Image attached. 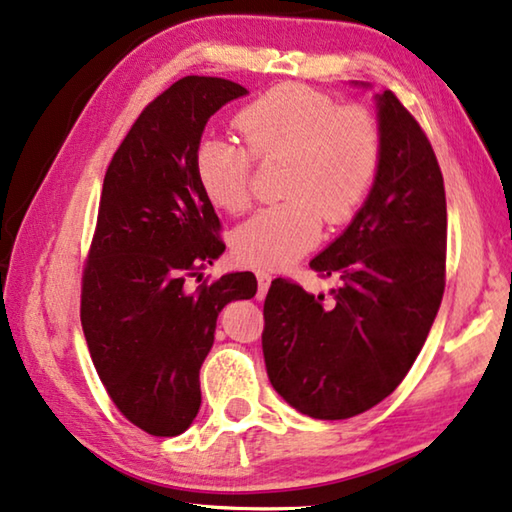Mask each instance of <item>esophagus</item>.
<instances>
[{"mask_svg": "<svg viewBox=\"0 0 512 512\" xmlns=\"http://www.w3.org/2000/svg\"><path fill=\"white\" fill-rule=\"evenodd\" d=\"M256 279H258V297L263 300V295L267 293V288H270V281H272V274L267 270H256Z\"/></svg>", "mask_w": 512, "mask_h": 512, "instance_id": "1", "label": "esophagus"}]
</instances>
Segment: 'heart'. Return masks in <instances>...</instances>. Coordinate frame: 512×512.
Returning <instances> with one entry per match:
<instances>
[{
  "instance_id": "heart-1",
  "label": "heart",
  "mask_w": 512,
  "mask_h": 512,
  "mask_svg": "<svg viewBox=\"0 0 512 512\" xmlns=\"http://www.w3.org/2000/svg\"><path fill=\"white\" fill-rule=\"evenodd\" d=\"M245 146L203 137L194 148V178L217 210L238 215L251 203L254 160L286 162V201L258 210L233 231V251L254 267L279 270L318 245L325 219L357 215L382 167V130L359 105H341L302 84H279L235 116Z\"/></svg>"
}]
</instances>
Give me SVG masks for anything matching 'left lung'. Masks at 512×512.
Returning <instances> with one entry per match:
<instances>
[{
  "mask_svg": "<svg viewBox=\"0 0 512 512\" xmlns=\"http://www.w3.org/2000/svg\"><path fill=\"white\" fill-rule=\"evenodd\" d=\"M375 100L380 174L348 229L309 263L341 286L325 302L274 279L263 306L267 377L313 419H350L387 398L419 357L446 286L442 169L396 93Z\"/></svg>",
  "mask_w": 512,
  "mask_h": 512,
  "instance_id": "obj_1",
  "label": "left lung"
}]
</instances>
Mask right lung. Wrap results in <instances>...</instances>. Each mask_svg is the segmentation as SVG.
<instances>
[{
    "instance_id": "obj_1",
    "label": "right lung",
    "mask_w": 512,
    "mask_h": 512,
    "mask_svg": "<svg viewBox=\"0 0 512 512\" xmlns=\"http://www.w3.org/2000/svg\"><path fill=\"white\" fill-rule=\"evenodd\" d=\"M245 93L222 77L174 82L139 114L102 183L82 274V329L112 403L155 437L190 428L219 311L256 295L251 272L187 286L226 249L194 178V148L210 116Z\"/></svg>"
}]
</instances>
